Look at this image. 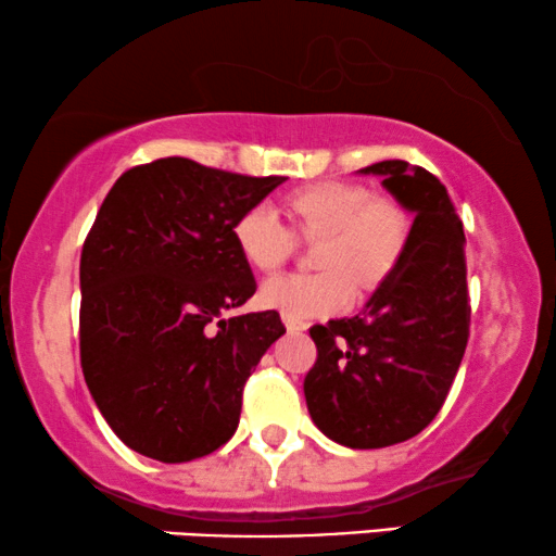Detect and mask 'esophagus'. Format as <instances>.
Instances as JSON below:
<instances>
[{"instance_id": "1", "label": "esophagus", "mask_w": 556, "mask_h": 556, "mask_svg": "<svg viewBox=\"0 0 556 556\" xmlns=\"http://www.w3.org/2000/svg\"><path fill=\"white\" fill-rule=\"evenodd\" d=\"M286 321V329L291 331V334H299V331H306V321H295V319H288V316H283Z\"/></svg>"}]
</instances>
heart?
Listing matches in <instances>:
<instances>
[{"label":"heart","mask_w":556,"mask_h":556,"mask_svg":"<svg viewBox=\"0 0 556 556\" xmlns=\"http://www.w3.org/2000/svg\"><path fill=\"white\" fill-rule=\"evenodd\" d=\"M291 225L319 237L314 265L319 273H288L268 278L261 304L288 319L306 321L342 312L359 288H372L401 261L410 216L391 197H372L363 184L321 181L286 199ZM232 240L240 257L255 270H276L291 252V235L268 204H252L237 216Z\"/></svg>","instance_id":"heart-1"}]
</instances>
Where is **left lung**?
<instances>
[{"label":"left lung","instance_id":"1","mask_svg":"<svg viewBox=\"0 0 556 556\" xmlns=\"http://www.w3.org/2000/svg\"><path fill=\"white\" fill-rule=\"evenodd\" d=\"M359 173L414 214L406 250L363 312L308 329V414L331 442L380 450L416 437L444 406L470 337L463 222L429 170L406 161Z\"/></svg>","mask_w":556,"mask_h":556}]
</instances>
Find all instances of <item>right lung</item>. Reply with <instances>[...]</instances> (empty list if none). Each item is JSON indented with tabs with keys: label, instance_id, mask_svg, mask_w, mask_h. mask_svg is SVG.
I'll return each mask as SVG.
<instances>
[{
	"label": "right lung",
	"instance_id": "add662e5",
	"mask_svg": "<svg viewBox=\"0 0 556 556\" xmlns=\"http://www.w3.org/2000/svg\"><path fill=\"white\" fill-rule=\"evenodd\" d=\"M283 181L161 157L106 193L78 270L81 367L129 450L189 463L232 439L244 383L286 334L278 312L225 316L257 288L232 225Z\"/></svg>",
	"mask_w": 556,
	"mask_h": 556
}]
</instances>
